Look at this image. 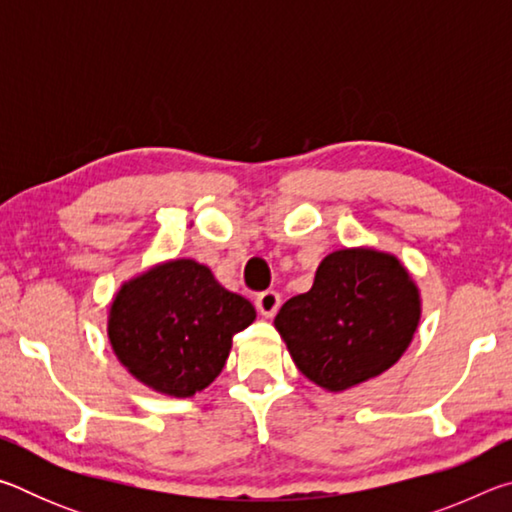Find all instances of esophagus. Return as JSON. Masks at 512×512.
I'll list each match as a JSON object with an SVG mask.
<instances>
[{
  "mask_svg": "<svg viewBox=\"0 0 512 512\" xmlns=\"http://www.w3.org/2000/svg\"><path fill=\"white\" fill-rule=\"evenodd\" d=\"M255 305H257L259 314L266 316V318H273L277 314V309H280V305H282V298H280V293H277V291L268 289V291L259 293Z\"/></svg>",
  "mask_w": 512,
  "mask_h": 512,
  "instance_id": "34e87169",
  "label": "esophagus"
}]
</instances>
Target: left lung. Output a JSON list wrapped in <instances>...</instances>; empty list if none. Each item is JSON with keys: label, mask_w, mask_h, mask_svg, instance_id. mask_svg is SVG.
<instances>
[{"label": "left lung", "mask_w": 512, "mask_h": 512, "mask_svg": "<svg viewBox=\"0 0 512 512\" xmlns=\"http://www.w3.org/2000/svg\"><path fill=\"white\" fill-rule=\"evenodd\" d=\"M418 323L420 293L409 271L372 248L327 255L314 287L284 302L275 316L298 370L334 393L391 368Z\"/></svg>", "instance_id": "obj_1"}]
</instances>
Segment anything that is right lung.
Wrapping results in <instances>:
<instances>
[{"instance_id":"right-lung-1","label":"right lung","mask_w":512,"mask_h":512,"mask_svg":"<svg viewBox=\"0 0 512 512\" xmlns=\"http://www.w3.org/2000/svg\"><path fill=\"white\" fill-rule=\"evenodd\" d=\"M255 320L194 259H173L126 282L112 300L108 339L117 359L153 391L192 397L219 377L232 336Z\"/></svg>"}]
</instances>
